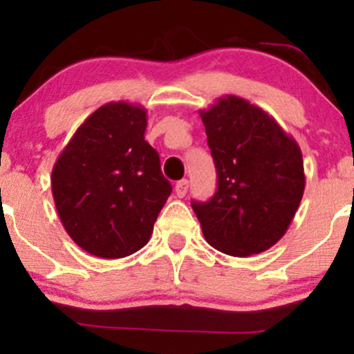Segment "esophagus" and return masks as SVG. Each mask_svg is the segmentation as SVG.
<instances>
[{"label":"esophagus","mask_w":354,"mask_h":354,"mask_svg":"<svg viewBox=\"0 0 354 354\" xmlns=\"http://www.w3.org/2000/svg\"><path fill=\"white\" fill-rule=\"evenodd\" d=\"M186 191H188V180L178 181L176 186H174V193H176V196L183 198L186 194Z\"/></svg>","instance_id":"34e87169"}]
</instances>
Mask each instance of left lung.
Wrapping results in <instances>:
<instances>
[{
	"label": "left lung",
	"instance_id": "left-lung-1",
	"mask_svg": "<svg viewBox=\"0 0 354 354\" xmlns=\"http://www.w3.org/2000/svg\"><path fill=\"white\" fill-rule=\"evenodd\" d=\"M200 116L218 174L214 196L191 203L205 239L230 256L263 253L284 236L301 203V149L273 116L239 96H221Z\"/></svg>",
	"mask_w": 354,
	"mask_h": 354
}]
</instances>
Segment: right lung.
<instances>
[{
  "label": "right lung",
  "mask_w": 354,
  "mask_h": 354,
  "mask_svg": "<svg viewBox=\"0 0 354 354\" xmlns=\"http://www.w3.org/2000/svg\"><path fill=\"white\" fill-rule=\"evenodd\" d=\"M146 124L140 104H103L76 129L53 166L58 216L89 254L116 259L141 250L171 194L160 156L145 140Z\"/></svg>",
  "instance_id": "1"
}]
</instances>
